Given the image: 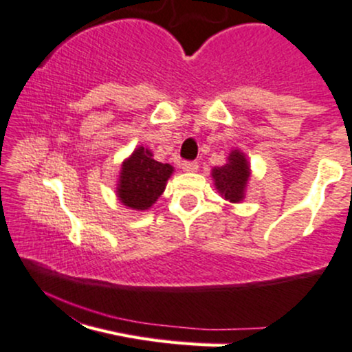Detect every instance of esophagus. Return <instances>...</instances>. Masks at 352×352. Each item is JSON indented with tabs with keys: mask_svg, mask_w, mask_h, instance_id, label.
<instances>
[{
	"mask_svg": "<svg viewBox=\"0 0 352 352\" xmlns=\"http://www.w3.org/2000/svg\"><path fill=\"white\" fill-rule=\"evenodd\" d=\"M181 168H183V171H186V173H195V171H198V162L186 161V162H183V166H181Z\"/></svg>",
	"mask_w": 352,
	"mask_h": 352,
	"instance_id": "34e87169",
	"label": "esophagus"
}]
</instances>
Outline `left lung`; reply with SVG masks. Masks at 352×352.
<instances>
[{
	"label": "left lung",
	"mask_w": 352,
	"mask_h": 352,
	"mask_svg": "<svg viewBox=\"0 0 352 352\" xmlns=\"http://www.w3.org/2000/svg\"><path fill=\"white\" fill-rule=\"evenodd\" d=\"M213 186L223 200L241 203L245 198L249 177H251V162L241 149H232L227 162L212 169Z\"/></svg>",
	"instance_id": "1"
}]
</instances>
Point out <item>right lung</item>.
<instances>
[{
  "instance_id": "obj_1",
  "label": "right lung",
  "mask_w": 352,
  "mask_h": 352,
  "mask_svg": "<svg viewBox=\"0 0 352 352\" xmlns=\"http://www.w3.org/2000/svg\"><path fill=\"white\" fill-rule=\"evenodd\" d=\"M173 173L175 168L171 164L155 161L151 149L137 146L122 162L117 181V198L130 210H149L164 193Z\"/></svg>"
}]
</instances>
